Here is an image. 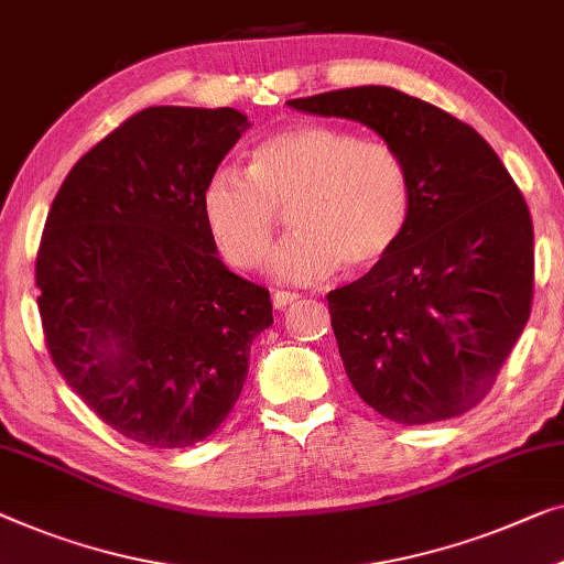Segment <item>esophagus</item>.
I'll return each mask as SVG.
<instances>
[{"mask_svg":"<svg viewBox=\"0 0 564 564\" xmlns=\"http://www.w3.org/2000/svg\"><path fill=\"white\" fill-rule=\"evenodd\" d=\"M297 300H300L297 292H284V290H276L274 295H272V302H274V307H276V310L290 307L292 302H297Z\"/></svg>","mask_w":564,"mask_h":564,"instance_id":"34e87169","label":"esophagus"}]
</instances>
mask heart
I'll return each instance as SVG.
<instances>
[{
	"instance_id": "b5f03b06",
	"label": "heart",
	"mask_w": 564,
	"mask_h": 564,
	"mask_svg": "<svg viewBox=\"0 0 564 564\" xmlns=\"http://www.w3.org/2000/svg\"><path fill=\"white\" fill-rule=\"evenodd\" d=\"M290 206V231L269 254V274L307 284L348 269L379 264L402 239L412 210V185L394 147L361 140L325 124H300L269 134L251 165H218L203 183L206 226L228 262H262L280 208Z\"/></svg>"
}]
</instances>
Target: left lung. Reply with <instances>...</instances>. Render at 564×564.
Here are the masks:
<instances>
[{
	"mask_svg": "<svg viewBox=\"0 0 564 564\" xmlns=\"http://www.w3.org/2000/svg\"><path fill=\"white\" fill-rule=\"evenodd\" d=\"M288 104L373 129L410 173L402 239L369 274L328 295L358 397L399 424L468 412L494 387L532 310L524 195L476 129L397 88H338Z\"/></svg>",
	"mask_w": 564,
	"mask_h": 564,
	"instance_id": "left-lung-1",
	"label": "left lung"
}]
</instances>
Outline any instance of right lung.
Listing matches in <instances>:
<instances>
[{"instance_id": "1", "label": "right lung", "mask_w": 564, "mask_h": 564, "mask_svg": "<svg viewBox=\"0 0 564 564\" xmlns=\"http://www.w3.org/2000/svg\"><path fill=\"white\" fill-rule=\"evenodd\" d=\"M249 127L228 106H150L73 165L47 214L35 267L47 350L91 412L142 445L214 435L272 325L269 292L218 259L200 208Z\"/></svg>"}]
</instances>
